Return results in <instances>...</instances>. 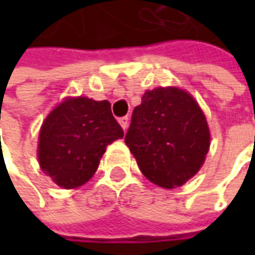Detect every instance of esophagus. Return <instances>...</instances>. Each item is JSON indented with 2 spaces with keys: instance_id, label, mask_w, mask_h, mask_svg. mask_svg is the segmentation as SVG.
I'll list each match as a JSON object with an SVG mask.
<instances>
[{
  "instance_id": "1",
  "label": "esophagus",
  "mask_w": 255,
  "mask_h": 255,
  "mask_svg": "<svg viewBox=\"0 0 255 255\" xmlns=\"http://www.w3.org/2000/svg\"><path fill=\"white\" fill-rule=\"evenodd\" d=\"M128 123H129V118H128V116H123V118L119 119V125L122 126L123 130H126V129H128Z\"/></svg>"
}]
</instances>
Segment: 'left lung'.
I'll return each mask as SVG.
<instances>
[{
    "mask_svg": "<svg viewBox=\"0 0 255 255\" xmlns=\"http://www.w3.org/2000/svg\"><path fill=\"white\" fill-rule=\"evenodd\" d=\"M210 128L193 95L179 86L146 91L125 143L143 176L163 189L196 176L210 149Z\"/></svg>",
    "mask_w": 255,
    "mask_h": 255,
    "instance_id": "left-lung-1",
    "label": "left lung"
}]
</instances>
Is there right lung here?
Masks as SVG:
<instances>
[{
    "mask_svg": "<svg viewBox=\"0 0 255 255\" xmlns=\"http://www.w3.org/2000/svg\"><path fill=\"white\" fill-rule=\"evenodd\" d=\"M122 137L108 101L66 96L41 125L36 157L55 184L78 189L92 179L108 144Z\"/></svg>",
    "mask_w": 255,
    "mask_h": 255,
    "instance_id": "add662e5",
    "label": "right lung"
}]
</instances>
